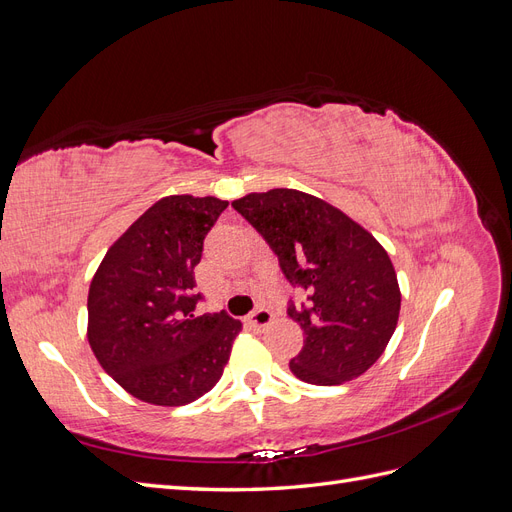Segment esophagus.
I'll use <instances>...</instances> for the list:
<instances>
[{
	"instance_id": "34e87169",
	"label": "esophagus",
	"mask_w": 512,
	"mask_h": 512,
	"mask_svg": "<svg viewBox=\"0 0 512 512\" xmlns=\"http://www.w3.org/2000/svg\"><path fill=\"white\" fill-rule=\"evenodd\" d=\"M250 322L256 324V327H260V329H265V327H269V324L273 322V314L269 312L267 307H258V309H254V312L250 314Z\"/></svg>"
}]
</instances>
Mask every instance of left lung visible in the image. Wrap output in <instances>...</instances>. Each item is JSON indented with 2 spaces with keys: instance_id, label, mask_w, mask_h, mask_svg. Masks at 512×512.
Here are the masks:
<instances>
[{
  "instance_id": "obj_1",
  "label": "left lung",
  "mask_w": 512,
  "mask_h": 512,
  "mask_svg": "<svg viewBox=\"0 0 512 512\" xmlns=\"http://www.w3.org/2000/svg\"><path fill=\"white\" fill-rule=\"evenodd\" d=\"M232 207L265 237L286 280L309 292V307L288 309L305 335L292 374L318 386L365 374L391 342L401 307L384 247L344 211L299 190L252 192Z\"/></svg>"
}]
</instances>
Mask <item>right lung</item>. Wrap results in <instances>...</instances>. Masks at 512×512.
Returning <instances> with one entry per match:
<instances>
[{
  "mask_svg": "<svg viewBox=\"0 0 512 512\" xmlns=\"http://www.w3.org/2000/svg\"><path fill=\"white\" fill-rule=\"evenodd\" d=\"M226 207L215 196L160 198L108 247L91 280L89 346L106 374L145 404H192L224 374L241 322L194 314V267Z\"/></svg>",
  "mask_w": 512,
  "mask_h": 512,
  "instance_id": "1",
  "label": "right lung"
}]
</instances>
